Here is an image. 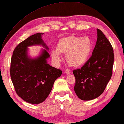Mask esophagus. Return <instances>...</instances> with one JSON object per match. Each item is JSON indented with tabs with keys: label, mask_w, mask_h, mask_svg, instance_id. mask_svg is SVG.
<instances>
[{
	"label": "esophagus",
	"mask_w": 124,
	"mask_h": 124,
	"mask_svg": "<svg viewBox=\"0 0 124 124\" xmlns=\"http://www.w3.org/2000/svg\"><path fill=\"white\" fill-rule=\"evenodd\" d=\"M70 73H71V71H70V70H69V69H66V70H65V74H66V75H69V74H70Z\"/></svg>",
	"instance_id": "obj_1"
}]
</instances>
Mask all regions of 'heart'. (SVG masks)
<instances>
[{"label": "heart", "mask_w": 124, "mask_h": 124, "mask_svg": "<svg viewBox=\"0 0 124 124\" xmlns=\"http://www.w3.org/2000/svg\"><path fill=\"white\" fill-rule=\"evenodd\" d=\"M92 43L87 36H69L59 40L56 50L51 52L52 60L56 63L61 61V54L66 55V61L75 67L83 66L87 62L91 52Z\"/></svg>", "instance_id": "1"}]
</instances>
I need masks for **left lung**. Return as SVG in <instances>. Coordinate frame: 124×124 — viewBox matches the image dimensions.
<instances>
[{"instance_id": "left-lung-1", "label": "left lung", "mask_w": 124, "mask_h": 124, "mask_svg": "<svg viewBox=\"0 0 124 124\" xmlns=\"http://www.w3.org/2000/svg\"><path fill=\"white\" fill-rule=\"evenodd\" d=\"M97 40L92 55L81 69L73 71L76 79L74 90L83 101H90L102 94L112 74L114 50L98 29Z\"/></svg>"}]
</instances>
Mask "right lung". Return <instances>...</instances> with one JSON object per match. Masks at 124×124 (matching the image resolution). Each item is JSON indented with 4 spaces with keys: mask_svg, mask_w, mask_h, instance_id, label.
I'll return each mask as SVG.
<instances>
[{
    "mask_svg": "<svg viewBox=\"0 0 124 124\" xmlns=\"http://www.w3.org/2000/svg\"><path fill=\"white\" fill-rule=\"evenodd\" d=\"M37 33L20 43L14 50L10 62V74L15 90L27 103L39 104L49 94L54 83L62 75V71L49 64V48ZM40 45L44 48L35 58L28 55V47Z\"/></svg>",
    "mask_w": 124,
    "mask_h": 124,
    "instance_id": "right-lung-1",
    "label": "right lung"
}]
</instances>
